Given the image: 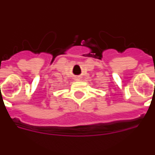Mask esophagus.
<instances>
[{
    "label": "esophagus",
    "instance_id": "1",
    "mask_svg": "<svg viewBox=\"0 0 155 155\" xmlns=\"http://www.w3.org/2000/svg\"><path fill=\"white\" fill-rule=\"evenodd\" d=\"M80 79H81V77H80V76H77V77H74V81H80Z\"/></svg>",
    "mask_w": 155,
    "mask_h": 155
}]
</instances>
